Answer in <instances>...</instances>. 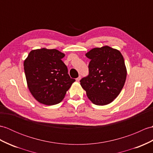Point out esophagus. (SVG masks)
<instances>
[{
  "instance_id": "esophagus-1",
  "label": "esophagus",
  "mask_w": 153,
  "mask_h": 153,
  "mask_svg": "<svg viewBox=\"0 0 153 153\" xmlns=\"http://www.w3.org/2000/svg\"><path fill=\"white\" fill-rule=\"evenodd\" d=\"M81 76H79L77 78H76V81H79L80 79H81Z\"/></svg>"
}]
</instances>
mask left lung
<instances>
[{"label": "left lung", "instance_id": "1", "mask_svg": "<svg viewBox=\"0 0 153 153\" xmlns=\"http://www.w3.org/2000/svg\"><path fill=\"white\" fill-rule=\"evenodd\" d=\"M85 55L91 59L88 75L80 84L93 104L107 105L118 97L125 85L127 73L123 56L107 45L91 49Z\"/></svg>", "mask_w": 153, "mask_h": 153}]
</instances>
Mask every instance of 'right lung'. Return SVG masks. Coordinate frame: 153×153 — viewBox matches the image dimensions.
Segmentation results:
<instances>
[{
    "mask_svg": "<svg viewBox=\"0 0 153 153\" xmlns=\"http://www.w3.org/2000/svg\"><path fill=\"white\" fill-rule=\"evenodd\" d=\"M64 53L55 49L32 50L24 61L27 85L34 98L48 105L57 104L75 81L62 61Z\"/></svg>",
    "mask_w": 153,
    "mask_h": 153,
    "instance_id": "right-lung-1",
    "label": "right lung"
}]
</instances>
